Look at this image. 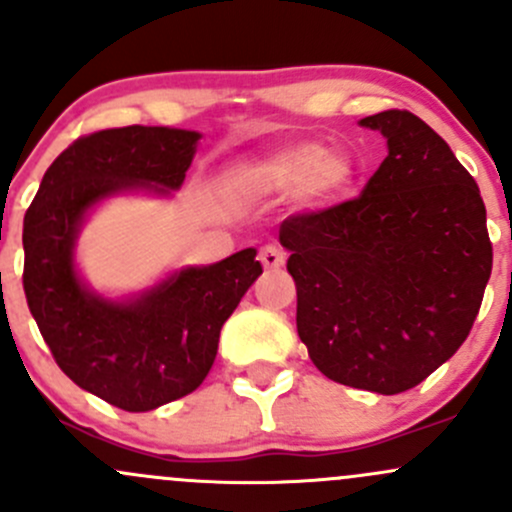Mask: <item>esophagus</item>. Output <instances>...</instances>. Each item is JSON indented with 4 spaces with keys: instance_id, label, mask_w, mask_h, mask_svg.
I'll return each mask as SVG.
<instances>
[{
    "instance_id": "34e87169",
    "label": "esophagus",
    "mask_w": 512,
    "mask_h": 512,
    "mask_svg": "<svg viewBox=\"0 0 512 512\" xmlns=\"http://www.w3.org/2000/svg\"><path fill=\"white\" fill-rule=\"evenodd\" d=\"M260 262L265 265V270H279V267H284V262H287V255H284L282 247L267 245L260 250Z\"/></svg>"
}]
</instances>
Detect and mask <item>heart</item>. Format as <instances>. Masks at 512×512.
Here are the masks:
<instances>
[{
  "mask_svg": "<svg viewBox=\"0 0 512 512\" xmlns=\"http://www.w3.org/2000/svg\"><path fill=\"white\" fill-rule=\"evenodd\" d=\"M355 181L358 161L351 154L304 139L242 164L230 179V188L250 198L294 191L301 211H324L341 203Z\"/></svg>",
  "mask_w": 512,
  "mask_h": 512,
  "instance_id": "heart-1",
  "label": "heart"
}]
</instances>
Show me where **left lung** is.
<instances>
[{
    "instance_id": "1",
    "label": "left lung",
    "mask_w": 512,
    "mask_h": 512,
    "mask_svg": "<svg viewBox=\"0 0 512 512\" xmlns=\"http://www.w3.org/2000/svg\"><path fill=\"white\" fill-rule=\"evenodd\" d=\"M387 157L360 198L279 228L297 282V331L326 378L397 395L459 351L493 250L476 181L407 110L363 117Z\"/></svg>"
}]
</instances>
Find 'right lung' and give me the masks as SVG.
<instances>
[{
	"instance_id": "1",
	"label": "right lung",
	"mask_w": 512,
	"mask_h": 512,
	"mask_svg": "<svg viewBox=\"0 0 512 512\" xmlns=\"http://www.w3.org/2000/svg\"><path fill=\"white\" fill-rule=\"evenodd\" d=\"M203 134L102 129L43 174L24 215V292L58 368L125 412H149L206 380L220 328L262 274L257 250L186 265L129 294L98 292L78 265L83 225L117 196L174 198Z\"/></svg>"
}]
</instances>
